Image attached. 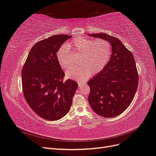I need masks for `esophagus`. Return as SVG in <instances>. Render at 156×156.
Returning <instances> with one entry per match:
<instances>
[{"label":"esophagus","mask_w":156,"mask_h":156,"mask_svg":"<svg viewBox=\"0 0 156 156\" xmlns=\"http://www.w3.org/2000/svg\"><path fill=\"white\" fill-rule=\"evenodd\" d=\"M85 84V83H84L83 82H78V85H79V87H82L83 85H84Z\"/></svg>","instance_id":"34e87169"}]
</instances>
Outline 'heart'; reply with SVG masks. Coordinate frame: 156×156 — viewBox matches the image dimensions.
I'll return each mask as SVG.
<instances>
[{
	"label": "heart",
	"mask_w": 156,
	"mask_h": 156,
	"mask_svg": "<svg viewBox=\"0 0 156 156\" xmlns=\"http://www.w3.org/2000/svg\"><path fill=\"white\" fill-rule=\"evenodd\" d=\"M79 55V66L69 68L66 76L70 79L83 81L91 74L96 75L105 68L111 57V46L104 39L93 40L85 37H77L66 46H62L56 52V59L62 69H68L72 64V53Z\"/></svg>",
	"instance_id": "b5f03b06"
}]
</instances>
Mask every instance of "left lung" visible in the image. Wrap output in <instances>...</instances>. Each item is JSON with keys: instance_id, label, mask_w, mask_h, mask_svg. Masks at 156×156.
<instances>
[{"instance_id": "1", "label": "left lung", "mask_w": 156, "mask_h": 156, "mask_svg": "<svg viewBox=\"0 0 156 156\" xmlns=\"http://www.w3.org/2000/svg\"><path fill=\"white\" fill-rule=\"evenodd\" d=\"M88 36L104 39L112 46L111 58L105 68L88 82L89 104L97 115L105 118L119 116L133 101L139 75L131 52L120 40L105 33Z\"/></svg>"}]
</instances>
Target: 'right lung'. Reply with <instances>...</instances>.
<instances>
[{
	"label": "right lung",
	"mask_w": 156,
	"mask_h": 156,
	"mask_svg": "<svg viewBox=\"0 0 156 156\" xmlns=\"http://www.w3.org/2000/svg\"><path fill=\"white\" fill-rule=\"evenodd\" d=\"M72 36L58 34L37 42L30 49L21 72L23 92L28 104L45 120H57L66 115L78 87L65 73L56 52Z\"/></svg>",
	"instance_id": "right-lung-1"
}]
</instances>
